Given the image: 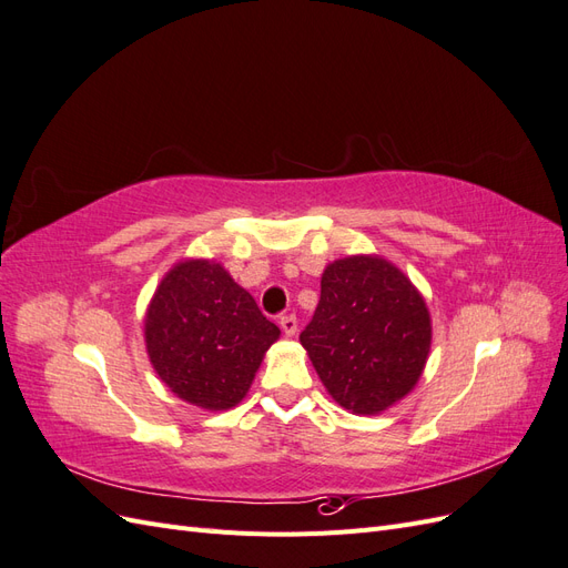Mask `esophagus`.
I'll use <instances>...</instances> for the list:
<instances>
[{
    "instance_id": "1",
    "label": "esophagus",
    "mask_w": 568,
    "mask_h": 568,
    "mask_svg": "<svg viewBox=\"0 0 568 568\" xmlns=\"http://www.w3.org/2000/svg\"><path fill=\"white\" fill-rule=\"evenodd\" d=\"M280 326L286 336H294L298 332V320H296V315H282Z\"/></svg>"
}]
</instances>
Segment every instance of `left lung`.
<instances>
[{"label":"left lung","mask_w":568,"mask_h":568,"mask_svg":"<svg viewBox=\"0 0 568 568\" xmlns=\"http://www.w3.org/2000/svg\"><path fill=\"white\" fill-rule=\"evenodd\" d=\"M301 343L341 407L376 415L417 384L432 348V320L398 267L353 255L324 270Z\"/></svg>","instance_id":"1"}]
</instances>
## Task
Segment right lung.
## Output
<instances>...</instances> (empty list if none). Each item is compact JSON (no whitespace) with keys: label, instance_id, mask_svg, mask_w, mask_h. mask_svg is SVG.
I'll return each instance as SVG.
<instances>
[{"label":"right lung","instance_id":"1","mask_svg":"<svg viewBox=\"0 0 568 568\" xmlns=\"http://www.w3.org/2000/svg\"><path fill=\"white\" fill-rule=\"evenodd\" d=\"M144 326L151 365L163 384L203 409L242 400L265 351L280 338V326L213 261H184L170 270Z\"/></svg>","mask_w":568,"mask_h":568}]
</instances>
